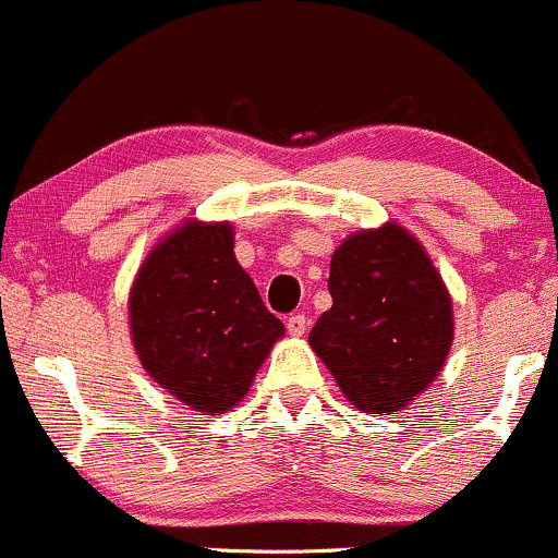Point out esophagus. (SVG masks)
<instances>
[{"instance_id": "obj_1", "label": "esophagus", "mask_w": 558, "mask_h": 558, "mask_svg": "<svg viewBox=\"0 0 558 558\" xmlns=\"http://www.w3.org/2000/svg\"><path fill=\"white\" fill-rule=\"evenodd\" d=\"M286 328L291 336H304L306 328H310V317H306L304 312H296V315H291L286 319Z\"/></svg>"}]
</instances>
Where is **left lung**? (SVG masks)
<instances>
[{"label":"left lung","mask_w":558,"mask_h":558,"mask_svg":"<svg viewBox=\"0 0 558 558\" xmlns=\"http://www.w3.org/2000/svg\"><path fill=\"white\" fill-rule=\"evenodd\" d=\"M328 288L332 306L310 345L356 409L399 412L438 377L453 341L438 270L412 233L386 222L336 248Z\"/></svg>","instance_id":"8db88e82"}]
</instances>
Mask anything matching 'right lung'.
Instances as JSON below:
<instances>
[{
    "instance_id": "1",
    "label": "right lung",
    "mask_w": 558,
    "mask_h": 558,
    "mask_svg": "<svg viewBox=\"0 0 558 558\" xmlns=\"http://www.w3.org/2000/svg\"><path fill=\"white\" fill-rule=\"evenodd\" d=\"M133 349L159 388L196 412L222 414L252 388L286 328L233 254L230 222H183L133 280Z\"/></svg>"
}]
</instances>
